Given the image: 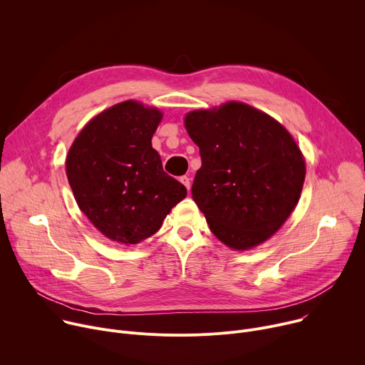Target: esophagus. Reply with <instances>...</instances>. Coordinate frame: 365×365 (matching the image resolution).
I'll use <instances>...</instances> for the list:
<instances>
[{
    "mask_svg": "<svg viewBox=\"0 0 365 365\" xmlns=\"http://www.w3.org/2000/svg\"><path fill=\"white\" fill-rule=\"evenodd\" d=\"M183 185H185V187L189 190L190 189V179L187 178V176H180V179H179Z\"/></svg>",
    "mask_w": 365,
    "mask_h": 365,
    "instance_id": "obj_1",
    "label": "esophagus"
}]
</instances>
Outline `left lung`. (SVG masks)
<instances>
[{
  "instance_id": "1",
  "label": "left lung",
  "mask_w": 365,
  "mask_h": 365,
  "mask_svg": "<svg viewBox=\"0 0 365 365\" xmlns=\"http://www.w3.org/2000/svg\"><path fill=\"white\" fill-rule=\"evenodd\" d=\"M185 127L202 160L192 197L214 235L235 250L270 238L293 212L303 187L304 160L292 135L241 102L192 111Z\"/></svg>"
}]
</instances>
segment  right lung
Masks as SVG:
<instances>
[{"label": "right lung", "mask_w": 365, "mask_h": 365, "mask_svg": "<svg viewBox=\"0 0 365 365\" xmlns=\"http://www.w3.org/2000/svg\"><path fill=\"white\" fill-rule=\"evenodd\" d=\"M160 120V111L125 101L91 120L69 150L66 175L81 211L114 241L158 232L187 193L151 147Z\"/></svg>", "instance_id": "obj_1"}]
</instances>
